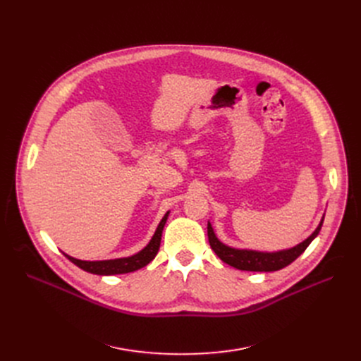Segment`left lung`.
Returning a JSON list of instances; mask_svg holds the SVG:
<instances>
[{
	"label": "left lung",
	"instance_id": "obj_1",
	"mask_svg": "<svg viewBox=\"0 0 361 361\" xmlns=\"http://www.w3.org/2000/svg\"><path fill=\"white\" fill-rule=\"evenodd\" d=\"M325 215L322 216L320 224L317 228L313 231L310 237H307L305 241L294 245L291 249L278 250V252H259V250H249V249H235L230 247V245L224 244L214 233V228L211 222H207V238H209V244L212 250L216 253V256L228 263L230 267L237 268L240 271H252V272H272L279 271L282 268L288 267L293 263L302 252H305L309 244L317 237L322 224H324Z\"/></svg>",
	"mask_w": 361,
	"mask_h": 361
}]
</instances>
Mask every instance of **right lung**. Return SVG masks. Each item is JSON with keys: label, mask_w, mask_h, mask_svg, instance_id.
Instances as JSON below:
<instances>
[{"label": "right lung", "mask_w": 361, "mask_h": 361, "mask_svg": "<svg viewBox=\"0 0 361 361\" xmlns=\"http://www.w3.org/2000/svg\"><path fill=\"white\" fill-rule=\"evenodd\" d=\"M169 211L164 215L161 219L158 228L154 234V237L150 238L147 245L145 249H142L139 253L128 256V257H120V259H109V260H80V259H74L68 255L64 253V256L73 262L75 267H79L80 269L94 274V275H118V274H128V272H135L155 259L159 245H161V237H162V230L165 226V222L168 219Z\"/></svg>", "instance_id": "1"}]
</instances>
